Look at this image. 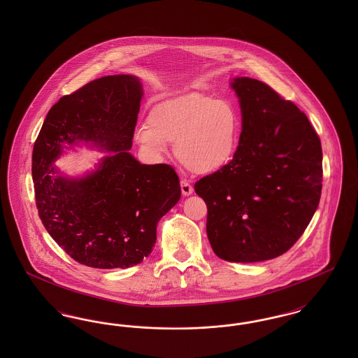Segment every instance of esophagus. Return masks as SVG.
Here are the masks:
<instances>
[{"instance_id":"obj_1","label":"esophagus","mask_w":358,"mask_h":358,"mask_svg":"<svg viewBox=\"0 0 358 358\" xmlns=\"http://www.w3.org/2000/svg\"><path fill=\"white\" fill-rule=\"evenodd\" d=\"M181 192H182L184 196H190L193 193V187L187 181L182 180L181 181Z\"/></svg>"}]
</instances>
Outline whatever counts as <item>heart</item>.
Instances as JSON below:
<instances>
[{"instance_id": "1", "label": "heart", "mask_w": 358, "mask_h": 358, "mask_svg": "<svg viewBox=\"0 0 358 358\" xmlns=\"http://www.w3.org/2000/svg\"><path fill=\"white\" fill-rule=\"evenodd\" d=\"M148 120L134 130L139 148L161 157L168 152V142H176L177 158L193 173L222 171L238 150L241 120L228 101L190 92L155 104Z\"/></svg>"}]
</instances>
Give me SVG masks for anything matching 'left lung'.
<instances>
[{"instance_id": "1", "label": "left lung", "mask_w": 358, "mask_h": 358, "mask_svg": "<svg viewBox=\"0 0 358 358\" xmlns=\"http://www.w3.org/2000/svg\"><path fill=\"white\" fill-rule=\"evenodd\" d=\"M241 110L238 150L194 190L208 208L206 235L222 260L278 257L311 222L322 190V148L306 115L270 85L234 78Z\"/></svg>"}]
</instances>
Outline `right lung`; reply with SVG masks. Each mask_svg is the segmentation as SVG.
<instances>
[{
    "label": "right lung",
    "instance_id": "obj_1",
    "mask_svg": "<svg viewBox=\"0 0 358 358\" xmlns=\"http://www.w3.org/2000/svg\"><path fill=\"white\" fill-rule=\"evenodd\" d=\"M143 90L134 75L96 79L52 106L34 142L38 216L73 260L129 268L152 254L157 224L181 197L171 165H145L129 150ZM85 143L108 154L96 169L69 178L52 164Z\"/></svg>",
    "mask_w": 358,
    "mask_h": 358
}]
</instances>
